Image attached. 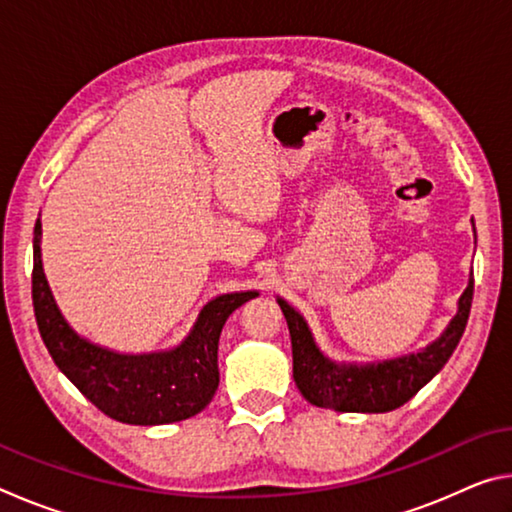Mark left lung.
Instances as JSON below:
<instances>
[{
  "label": "left lung",
  "mask_w": 512,
  "mask_h": 512,
  "mask_svg": "<svg viewBox=\"0 0 512 512\" xmlns=\"http://www.w3.org/2000/svg\"><path fill=\"white\" fill-rule=\"evenodd\" d=\"M472 296L474 275H470V284L458 300V314L436 343L411 357L372 366H336L327 361L314 345L302 316L284 300H277L289 325L293 379L302 397L320 409L345 413H386L406 404L452 357L470 318Z\"/></svg>",
  "instance_id": "8db88e82"
}]
</instances>
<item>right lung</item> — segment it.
I'll return each mask as SVG.
<instances>
[{
    "instance_id": "1",
    "label": "right lung",
    "mask_w": 512,
    "mask_h": 512,
    "mask_svg": "<svg viewBox=\"0 0 512 512\" xmlns=\"http://www.w3.org/2000/svg\"><path fill=\"white\" fill-rule=\"evenodd\" d=\"M40 219L33 237L31 296L42 341L65 377L108 418L169 424L201 413L219 388V336L225 320L257 291L228 293L203 307L183 345L158 354H117L83 341L65 323L42 273Z\"/></svg>"
}]
</instances>
